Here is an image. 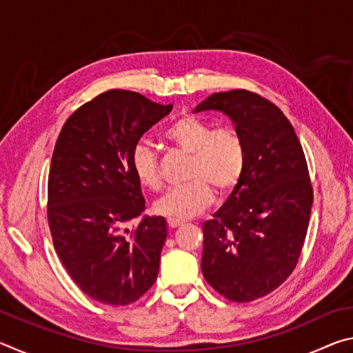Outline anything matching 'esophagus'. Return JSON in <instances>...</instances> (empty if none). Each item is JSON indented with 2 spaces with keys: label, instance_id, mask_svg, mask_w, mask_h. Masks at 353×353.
Instances as JSON below:
<instances>
[{
  "label": "esophagus",
  "instance_id": "34e87169",
  "mask_svg": "<svg viewBox=\"0 0 353 353\" xmlns=\"http://www.w3.org/2000/svg\"><path fill=\"white\" fill-rule=\"evenodd\" d=\"M183 223L181 219H168V225L171 227V229H176V227H179V225H182Z\"/></svg>",
  "mask_w": 353,
  "mask_h": 353
}]
</instances>
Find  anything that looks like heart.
<instances>
[{"label": "heart", "mask_w": 353, "mask_h": 353, "mask_svg": "<svg viewBox=\"0 0 353 353\" xmlns=\"http://www.w3.org/2000/svg\"><path fill=\"white\" fill-rule=\"evenodd\" d=\"M165 139L191 154L188 183L172 188L154 204L155 213L170 219H188L201 214L219 194H230L246 170V146L232 129H214L205 119L182 117L166 129ZM130 168L143 187H162L159 157L148 141H139L130 152Z\"/></svg>", "instance_id": "1"}]
</instances>
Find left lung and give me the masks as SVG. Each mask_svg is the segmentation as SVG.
<instances>
[{"instance_id": "obj_1", "label": "left lung", "mask_w": 353, "mask_h": 353, "mask_svg": "<svg viewBox=\"0 0 353 353\" xmlns=\"http://www.w3.org/2000/svg\"><path fill=\"white\" fill-rule=\"evenodd\" d=\"M223 112L246 146V170L223 207L202 225V274L214 291L250 302L294 271L305 241L313 188L288 118L248 90L213 93L194 113Z\"/></svg>"}]
</instances>
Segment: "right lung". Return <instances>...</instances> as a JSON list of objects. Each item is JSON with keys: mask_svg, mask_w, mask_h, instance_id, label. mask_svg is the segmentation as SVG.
I'll return each mask as SVG.
<instances>
[{"mask_svg": "<svg viewBox=\"0 0 353 353\" xmlns=\"http://www.w3.org/2000/svg\"><path fill=\"white\" fill-rule=\"evenodd\" d=\"M172 104L109 90L81 105L59 134L48 177V223L74 283L94 301L129 305L157 280L166 221L145 216L130 152Z\"/></svg>", "mask_w": 353, "mask_h": 353, "instance_id": "add662e5", "label": "right lung"}]
</instances>
